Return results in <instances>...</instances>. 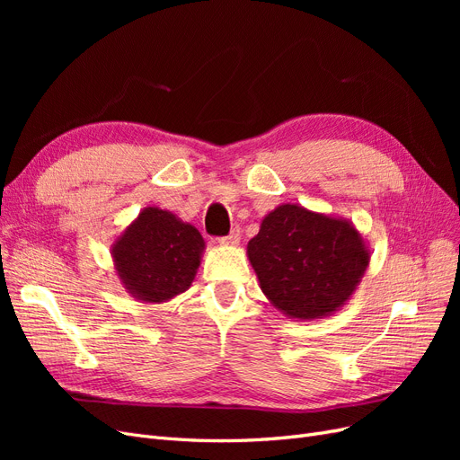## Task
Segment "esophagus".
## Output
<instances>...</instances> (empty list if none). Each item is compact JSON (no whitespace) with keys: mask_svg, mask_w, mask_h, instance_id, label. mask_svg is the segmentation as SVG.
Here are the masks:
<instances>
[{"mask_svg":"<svg viewBox=\"0 0 460 460\" xmlns=\"http://www.w3.org/2000/svg\"><path fill=\"white\" fill-rule=\"evenodd\" d=\"M240 242H242V232H240V228H234L226 238H222L220 240V245H240Z\"/></svg>","mask_w":460,"mask_h":460,"instance_id":"1","label":"esophagus"}]
</instances>
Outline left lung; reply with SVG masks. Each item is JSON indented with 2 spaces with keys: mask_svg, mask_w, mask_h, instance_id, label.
I'll list each match as a JSON object with an SVG mask.
<instances>
[{
  "mask_svg": "<svg viewBox=\"0 0 460 460\" xmlns=\"http://www.w3.org/2000/svg\"><path fill=\"white\" fill-rule=\"evenodd\" d=\"M247 259L274 309L314 320L353 297L370 264V247L351 220L282 203L261 220Z\"/></svg>",
  "mask_w": 460,
  "mask_h": 460,
  "instance_id": "obj_1",
  "label": "left lung"
}]
</instances>
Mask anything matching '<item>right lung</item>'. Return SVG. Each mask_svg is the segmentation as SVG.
<instances>
[{"label": "right lung", "instance_id": "right-lung-1", "mask_svg": "<svg viewBox=\"0 0 460 460\" xmlns=\"http://www.w3.org/2000/svg\"><path fill=\"white\" fill-rule=\"evenodd\" d=\"M205 240L196 226L159 207H146L111 243L122 288L140 303H166L196 280Z\"/></svg>", "mask_w": 460, "mask_h": 460}]
</instances>
